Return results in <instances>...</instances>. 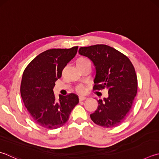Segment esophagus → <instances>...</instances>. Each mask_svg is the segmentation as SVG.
I'll return each instance as SVG.
<instances>
[{"instance_id": "obj_1", "label": "esophagus", "mask_w": 159, "mask_h": 159, "mask_svg": "<svg viewBox=\"0 0 159 159\" xmlns=\"http://www.w3.org/2000/svg\"><path fill=\"white\" fill-rule=\"evenodd\" d=\"M87 98H86L85 97H82V96H79V101L80 102H81V101H84Z\"/></svg>"}]
</instances>
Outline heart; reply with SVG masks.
I'll return each mask as SVG.
<instances>
[{"mask_svg":"<svg viewBox=\"0 0 159 159\" xmlns=\"http://www.w3.org/2000/svg\"><path fill=\"white\" fill-rule=\"evenodd\" d=\"M86 61H89V60L85 57H80V58L78 60L77 62H86ZM76 91L78 92L79 94H85L86 92V88L84 85L83 84H79V85L76 86Z\"/></svg>","mask_w":159,"mask_h":159,"instance_id":"obj_1","label":"heart"}]
</instances>
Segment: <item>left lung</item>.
<instances>
[{"mask_svg": "<svg viewBox=\"0 0 159 159\" xmlns=\"http://www.w3.org/2000/svg\"><path fill=\"white\" fill-rule=\"evenodd\" d=\"M79 53L94 65L93 89H107L108 92V98L98 100L91 120L103 127H115L127 116L136 96L138 79L134 65L125 55L105 44L80 47Z\"/></svg>", "mask_w": 159, "mask_h": 159, "instance_id": "left-lung-1", "label": "left lung"}]
</instances>
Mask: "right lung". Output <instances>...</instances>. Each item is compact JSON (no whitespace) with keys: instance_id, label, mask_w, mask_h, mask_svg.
<instances>
[{"instance_id":"obj_1","label":"right lung","mask_w":159,"mask_h":159,"mask_svg":"<svg viewBox=\"0 0 159 159\" xmlns=\"http://www.w3.org/2000/svg\"><path fill=\"white\" fill-rule=\"evenodd\" d=\"M77 51L78 47L45 51L25 69L20 88L21 96L32 119L42 127H61L79 103V97L74 93L60 95L56 100L53 90L55 82L61 77L63 69L76 56Z\"/></svg>"}]
</instances>
